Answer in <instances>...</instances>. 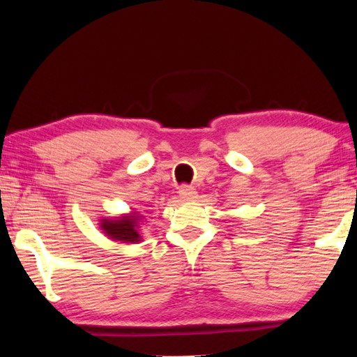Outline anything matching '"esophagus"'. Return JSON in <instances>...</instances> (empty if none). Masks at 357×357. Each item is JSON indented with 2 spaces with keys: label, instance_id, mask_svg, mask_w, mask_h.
I'll use <instances>...</instances> for the list:
<instances>
[{
  "label": "esophagus",
  "instance_id": "34e87169",
  "mask_svg": "<svg viewBox=\"0 0 357 357\" xmlns=\"http://www.w3.org/2000/svg\"><path fill=\"white\" fill-rule=\"evenodd\" d=\"M179 196L183 199H195L196 198V190L192 185L184 184L183 187L179 188Z\"/></svg>",
  "mask_w": 357,
  "mask_h": 357
}]
</instances>
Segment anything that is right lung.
I'll return each instance as SVG.
<instances>
[{
    "label": "right lung",
    "mask_w": 357,
    "mask_h": 357,
    "mask_svg": "<svg viewBox=\"0 0 357 357\" xmlns=\"http://www.w3.org/2000/svg\"><path fill=\"white\" fill-rule=\"evenodd\" d=\"M139 216H121L118 221H110V219H102L101 221V229L105 231L107 236L115 241H123V242H135L141 241V236L138 233V221Z\"/></svg>",
    "instance_id": "1"
}]
</instances>
